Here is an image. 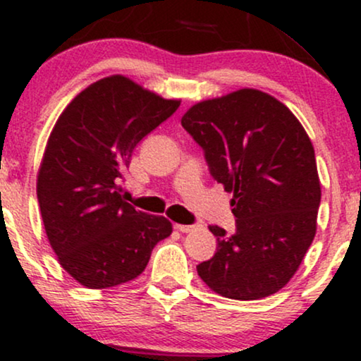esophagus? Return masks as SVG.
Listing matches in <instances>:
<instances>
[{"mask_svg": "<svg viewBox=\"0 0 361 361\" xmlns=\"http://www.w3.org/2000/svg\"><path fill=\"white\" fill-rule=\"evenodd\" d=\"M175 229L180 233H192L193 229H197V226H183V224H175Z\"/></svg>", "mask_w": 361, "mask_h": 361, "instance_id": "34e87169", "label": "esophagus"}]
</instances>
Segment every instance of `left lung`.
I'll list each match as a JSON object with an SVG mask.
<instances>
[{
    "instance_id": "left-lung-1",
    "label": "left lung",
    "mask_w": 361,
    "mask_h": 361,
    "mask_svg": "<svg viewBox=\"0 0 361 361\" xmlns=\"http://www.w3.org/2000/svg\"><path fill=\"white\" fill-rule=\"evenodd\" d=\"M181 126L204 149L214 180L234 193L235 233L209 226L217 252L198 275L227 299L276 293L316 235L321 183L307 132L283 103L251 88L197 103Z\"/></svg>"
}]
</instances>
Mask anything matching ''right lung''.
<instances>
[{
  "label": "right lung",
  "instance_id": "right-lung-1",
  "mask_svg": "<svg viewBox=\"0 0 361 361\" xmlns=\"http://www.w3.org/2000/svg\"><path fill=\"white\" fill-rule=\"evenodd\" d=\"M178 106L180 100L115 74L82 90L57 118L37 198L61 267L85 287L137 279L156 244L173 233L166 217L127 204L120 183L135 146Z\"/></svg>",
  "mask_w": 361,
  "mask_h": 361
}]
</instances>
